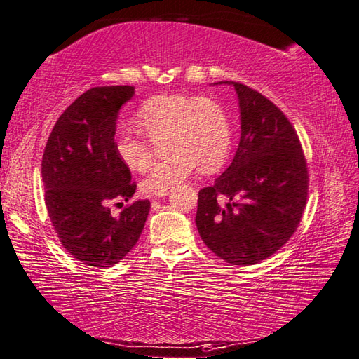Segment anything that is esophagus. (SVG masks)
Masks as SVG:
<instances>
[{
  "instance_id": "obj_1",
  "label": "esophagus",
  "mask_w": 359,
  "mask_h": 359,
  "mask_svg": "<svg viewBox=\"0 0 359 359\" xmlns=\"http://www.w3.org/2000/svg\"><path fill=\"white\" fill-rule=\"evenodd\" d=\"M168 194H170V191H163V193H160V194H157V196H156V198H165V196H168Z\"/></svg>"
}]
</instances>
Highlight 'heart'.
<instances>
[{
    "label": "heart",
    "instance_id": "1",
    "mask_svg": "<svg viewBox=\"0 0 359 359\" xmlns=\"http://www.w3.org/2000/svg\"><path fill=\"white\" fill-rule=\"evenodd\" d=\"M140 130L119 129L114 144L116 156L133 171H146L154 158L149 140L165 133L170 154L152 166L143 182L149 194L177 187L198 165L213 170L226 158L231 143L229 116L222 105L208 96L158 95L144 101L135 114Z\"/></svg>",
    "mask_w": 359,
    "mask_h": 359
}]
</instances>
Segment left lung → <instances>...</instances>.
Instances as JSON below:
<instances>
[{
    "instance_id": "1",
    "label": "left lung",
    "mask_w": 359,
    "mask_h": 359,
    "mask_svg": "<svg viewBox=\"0 0 359 359\" xmlns=\"http://www.w3.org/2000/svg\"><path fill=\"white\" fill-rule=\"evenodd\" d=\"M231 83L240 97V146L224 174L199 191L196 226L215 255L249 266L276 254L297 230L308 165L283 111L259 91Z\"/></svg>"
}]
</instances>
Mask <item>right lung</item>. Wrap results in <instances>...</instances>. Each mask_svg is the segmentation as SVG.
I'll return each mask as SVG.
<instances>
[{
	"label": "right lung",
	"instance_id": "right-lung-1",
	"mask_svg": "<svg viewBox=\"0 0 359 359\" xmlns=\"http://www.w3.org/2000/svg\"><path fill=\"white\" fill-rule=\"evenodd\" d=\"M132 86L93 87L69 104L49 133L41 158L45 205L60 244L82 264L110 268L142 235L151 202L129 199L137 189L116 156L118 110ZM122 206L118 215L109 207Z\"/></svg>",
	"mask_w": 359,
	"mask_h": 359
}]
</instances>
